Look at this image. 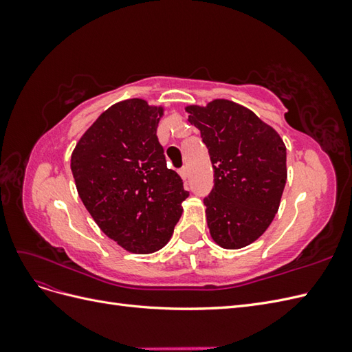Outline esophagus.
Instances as JSON below:
<instances>
[{
	"label": "esophagus",
	"instance_id": "esophagus-1",
	"mask_svg": "<svg viewBox=\"0 0 352 352\" xmlns=\"http://www.w3.org/2000/svg\"><path fill=\"white\" fill-rule=\"evenodd\" d=\"M179 175L182 176V179H184V180H186V179H188V175H189V172H188V167H182V168H180V170H179Z\"/></svg>",
	"mask_w": 352,
	"mask_h": 352
}]
</instances>
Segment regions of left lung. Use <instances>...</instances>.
<instances>
[{
	"label": "left lung",
	"instance_id": "8db88e82",
	"mask_svg": "<svg viewBox=\"0 0 352 352\" xmlns=\"http://www.w3.org/2000/svg\"><path fill=\"white\" fill-rule=\"evenodd\" d=\"M214 170L204 198L211 238L238 250L258 239L279 210L286 184V146L273 127L228 100L189 105Z\"/></svg>",
	"mask_w": 352,
	"mask_h": 352
}]
</instances>
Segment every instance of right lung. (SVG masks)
Wrapping results in <instances>:
<instances>
[{
	"mask_svg": "<svg viewBox=\"0 0 352 352\" xmlns=\"http://www.w3.org/2000/svg\"><path fill=\"white\" fill-rule=\"evenodd\" d=\"M162 107L133 98L105 110L72 154L79 197L109 238L124 250L163 248L189 197L184 180L166 167L157 138Z\"/></svg>",
	"mask_w": 352,
	"mask_h": 352,
	"instance_id": "add662e5",
	"label": "right lung"
}]
</instances>
